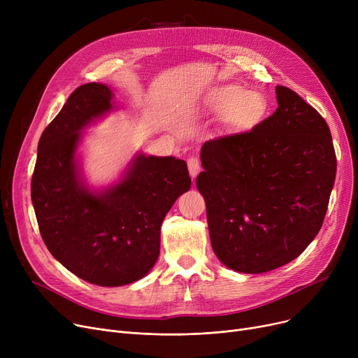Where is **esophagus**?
I'll list each match as a JSON object with an SVG mask.
<instances>
[{"mask_svg": "<svg viewBox=\"0 0 358 358\" xmlns=\"http://www.w3.org/2000/svg\"><path fill=\"white\" fill-rule=\"evenodd\" d=\"M187 165H189V171H190L192 178H196L197 174L200 173V162H199V159L192 157V158L187 159Z\"/></svg>", "mask_w": 358, "mask_h": 358, "instance_id": "34e87169", "label": "esophagus"}]
</instances>
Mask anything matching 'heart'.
<instances>
[{
	"label": "heart",
	"mask_w": 358,
	"mask_h": 358,
	"mask_svg": "<svg viewBox=\"0 0 358 358\" xmlns=\"http://www.w3.org/2000/svg\"><path fill=\"white\" fill-rule=\"evenodd\" d=\"M204 108L213 115H227V123L243 129L255 123L264 113V100L252 91L236 85H222L204 97Z\"/></svg>",
	"instance_id": "heart-1"
}]
</instances>
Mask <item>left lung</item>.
<instances>
[{
	"mask_svg": "<svg viewBox=\"0 0 358 358\" xmlns=\"http://www.w3.org/2000/svg\"><path fill=\"white\" fill-rule=\"evenodd\" d=\"M277 110L250 131L206 142L196 180L212 248L231 270L267 273L315 239L328 209L336 158L325 119L278 85Z\"/></svg>",
	"mask_w": 358,
	"mask_h": 358,
	"instance_id": "left-lung-1",
	"label": "left lung"
}]
</instances>
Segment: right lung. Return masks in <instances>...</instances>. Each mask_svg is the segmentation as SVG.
Returning <instances> with one entry per match:
<instances>
[{"label":"right lung","instance_id":"obj_1","mask_svg":"<svg viewBox=\"0 0 358 358\" xmlns=\"http://www.w3.org/2000/svg\"><path fill=\"white\" fill-rule=\"evenodd\" d=\"M113 97L100 83L75 90L41 136L31 178L49 252L72 274L103 287L130 285L152 270L162 220L192 187L185 161L138 152L116 182L91 189L78 148L83 130L116 110Z\"/></svg>","mask_w":358,"mask_h":358}]
</instances>
